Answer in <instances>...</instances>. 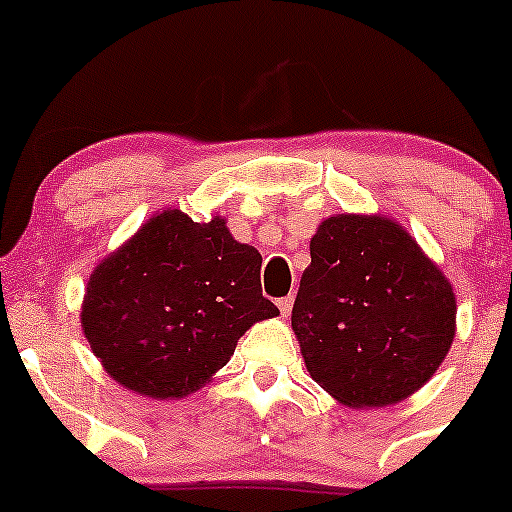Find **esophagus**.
Masks as SVG:
<instances>
[{"label":"esophagus","instance_id":"1","mask_svg":"<svg viewBox=\"0 0 512 512\" xmlns=\"http://www.w3.org/2000/svg\"><path fill=\"white\" fill-rule=\"evenodd\" d=\"M292 302H294V297H292V294H289V297H282V299H277V307H280L282 317H287V314L292 312Z\"/></svg>","mask_w":512,"mask_h":512}]
</instances>
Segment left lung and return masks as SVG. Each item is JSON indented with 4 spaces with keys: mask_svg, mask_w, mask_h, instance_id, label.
Masks as SVG:
<instances>
[{
    "mask_svg": "<svg viewBox=\"0 0 512 512\" xmlns=\"http://www.w3.org/2000/svg\"><path fill=\"white\" fill-rule=\"evenodd\" d=\"M292 329L312 379L342 404L389 406L421 389L456 334V297L409 232L337 215L309 242Z\"/></svg>",
    "mask_w": 512,
    "mask_h": 512,
    "instance_id": "obj_1",
    "label": "left lung"
}]
</instances>
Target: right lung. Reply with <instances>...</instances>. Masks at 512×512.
<instances>
[{
    "label": "right lung",
    "instance_id": "right-lung-1",
    "mask_svg": "<svg viewBox=\"0 0 512 512\" xmlns=\"http://www.w3.org/2000/svg\"><path fill=\"white\" fill-rule=\"evenodd\" d=\"M260 267V252L237 242L225 220L193 223L165 210L91 275L81 312L91 352L138 394H193L252 324L280 314L262 297Z\"/></svg>",
    "mask_w": 512,
    "mask_h": 512
}]
</instances>
